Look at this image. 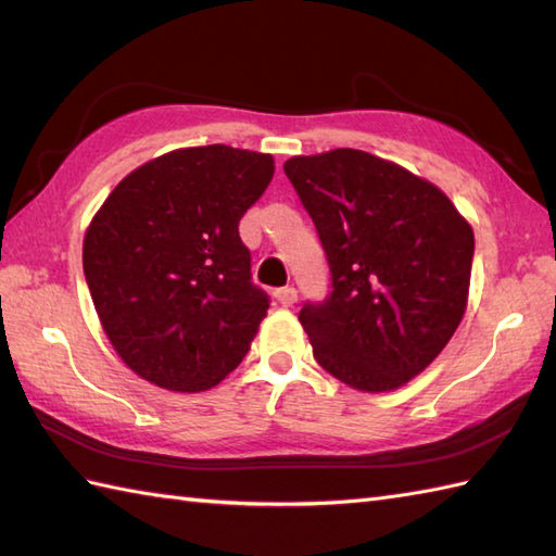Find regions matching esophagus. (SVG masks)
I'll list each match as a JSON object with an SVG mask.
<instances>
[{
    "label": "esophagus",
    "instance_id": "esophagus-1",
    "mask_svg": "<svg viewBox=\"0 0 556 556\" xmlns=\"http://www.w3.org/2000/svg\"><path fill=\"white\" fill-rule=\"evenodd\" d=\"M275 299H277V303H281V305H285V308H291V305L299 301V291H296V289H293V287H285V289H277V291H275Z\"/></svg>",
    "mask_w": 556,
    "mask_h": 556
}]
</instances>
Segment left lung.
I'll return each instance as SVG.
<instances>
[{
	"instance_id": "1",
	"label": "left lung",
	"mask_w": 556,
	"mask_h": 556,
	"mask_svg": "<svg viewBox=\"0 0 556 556\" xmlns=\"http://www.w3.org/2000/svg\"><path fill=\"white\" fill-rule=\"evenodd\" d=\"M285 174L325 248L332 291L299 320L313 356L361 392H392L440 356L466 313L473 229L440 188L363 150Z\"/></svg>"
}]
</instances>
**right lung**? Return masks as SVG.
<instances>
[{"instance_id": "obj_1", "label": "right lung", "mask_w": 556, "mask_h": 556, "mask_svg": "<svg viewBox=\"0 0 556 556\" xmlns=\"http://www.w3.org/2000/svg\"><path fill=\"white\" fill-rule=\"evenodd\" d=\"M271 174L263 152L174 150L128 174L92 217L83 241L90 296L143 380L205 392L251 349L269 296L251 281L239 222Z\"/></svg>"}]
</instances>
